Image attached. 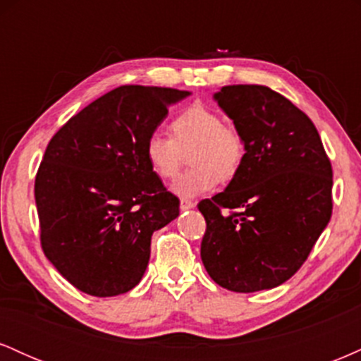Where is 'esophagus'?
Here are the masks:
<instances>
[{
  "instance_id": "esophagus-1",
  "label": "esophagus",
  "mask_w": 361,
  "mask_h": 361,
  "mask_svg": "<svg viewBox=\"0 0 361 361\" xmlns=\"http://www.w3.org/2000/svg\"><path fill=\"white\" fill-rule=\"evenodd\" d=\"M193 207H195V202L188 200V198H181V200H180V209H181V210L193 209Z\"/></svg>"
}]
</instances>
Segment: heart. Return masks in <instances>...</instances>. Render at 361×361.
<instances>
[{
  "label": "heart",
  "instance_id": "1",
  "mask_svg": "<svg viewBox=\"0 0 361 361\" xmlns=\"http://www.w3.org/2000/svg\"><path fill=\"white\" fill-rule=\"evenodd\" d=\"M171 137L151 134L144 144L149 169L161 180L178 176L190 151L188 171L173 183L175 193L197 197L210 192L219 181L234 180L246 159V142L234 127L226 126L217 111L192 105L169 123Z\"/></svg>",
  "mask_w": 361,
  "mask_h": 361
}]
</instances>
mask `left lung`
Returning a JSON list of instances; mask_svg holds the SVG:
<instances>
[{
    "label": "left lung",
    "mask_w": 361,
    "mask_h": 361,
    "mask_svg": "<svg viewBox=\"0 0 361 361\" xmlns=\"http://www.w3.org/2000/svg\"><path fill=\"white\" fill-rule=\"evenodd\" d=\"M214 98L243 135L246 159L224 192L198 204L202 261L231 292L279 287L329 222L331 161L312 120L268 86H224Z\"/></svg>",
    "instance_id": "obj_1"
}]
</instances>
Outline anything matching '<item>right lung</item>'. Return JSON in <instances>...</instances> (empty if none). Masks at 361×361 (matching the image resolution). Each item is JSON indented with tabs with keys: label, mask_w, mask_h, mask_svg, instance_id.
<instances>
[{
	"label": "right lung",
	"mask_w": 361,
	"mask_h": 361,
	"mask_svg": "<svg viewBox=\"0 0 361 361\" xmlns=\"http://www.w3.org/2000/svg\"><path fill=\"white\" fill-rule=\"evenodd\" d=\"M188 91L126 85L90 103L54 134L35 176L44 255L69 283L114 297L142 279L151 235L180 214L144 157L168 106Z\"/></svg>",
	"instance_id": "add662e5"
}]
</instances>
